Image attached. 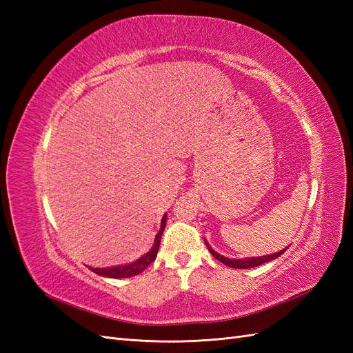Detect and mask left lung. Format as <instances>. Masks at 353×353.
Segmentation results:
<instances>
[{"instance_id": "1", "label": "left lung", "mask_w": 353, "mask_h": 353, "mask_svg": "<svg viewBox=\"0 0 353 353\" xmlns=\"http://www.w3.org/2000/svg\"><path fill=\"white\" fill-rule=\"evenodd\" d=\"M206 241V240H205ZM206 245H208V249H209V252L212 253V256L215 259H218L219 262H222V263H225L227 266H230V268H237V270H248V268H254V266H259V265H262V263H266V262H270V261H272V259H276L279 258V256H281L284 252H285V249H283V250H280V252H276V253H271V254H266V256H258V258H243V259H234V258H227V256H222V254H219L218 252H215L213 250L210 245H209V243L206 241Z\"/></svg>"}]
</instances>
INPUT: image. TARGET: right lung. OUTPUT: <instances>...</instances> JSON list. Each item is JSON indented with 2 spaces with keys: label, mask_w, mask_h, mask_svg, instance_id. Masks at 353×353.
Segmentation results:
<instances>
[{
  "label": "right lung",
  "mask_w": 353,
  "mask_h": 353,
  "mask_svg": "<svg viewBox=\"0 0 353 353\" xmlns=\"http://www.w3.org/2000/svg\"><path fill=\"white\" fill-rule=\"evenodd\" d=\"M165 227H166V213H165L163 218H162V222H160V230L156 234L153 248L148 250L145 254H143L140 259H137V261H134L131 263L110 266V268H92V266H88V268L92 272L97 274V275L108 276V279H130V276L141 274L148 265L154 262L156 256H157V252H159L160 239H162V234L165 231Z\"/></svg>",
  "instance_id": "right-lung-1"
}]
</instances>
